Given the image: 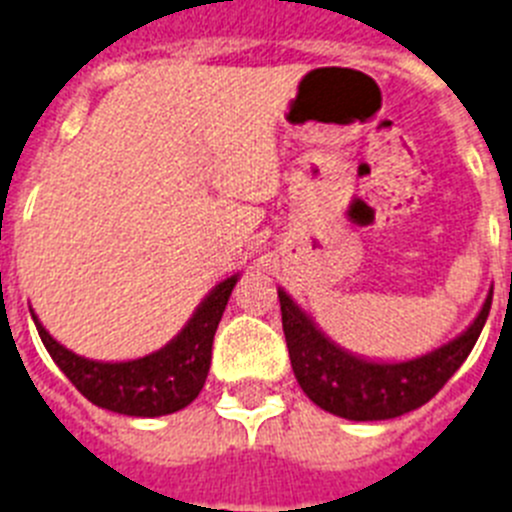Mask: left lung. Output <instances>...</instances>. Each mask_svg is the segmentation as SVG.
<instances>
[{
	"label": "left lung",
	"instance_id": "left-lung-1",
	"mask_svg": "<svg viewBox=\"0 0 512 512\" xmlns=\"http://www.w3.org/2000/svg\"><path fill=\"white\" fill-rule=\"evenodd\" d=\"M278 299L291 366L306 397L332 415L368 422L417 410L443 389L466 361L490 317L492 291L461 335L410 361H373L350 353L324 335L283 288H278Z\"/></svg>",
	"mask_w": 512,
	"mask_h": 512
}]
</instances>
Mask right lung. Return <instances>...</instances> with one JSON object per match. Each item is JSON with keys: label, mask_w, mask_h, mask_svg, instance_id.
Listing matches in <instances>:
<instances>
[{"label": "right lung", "mask_w": 512, "mask_h": 512, "mask_svg": "<svg viewBox=\"0 0 512 512\" xmlns=\"http://www.w3.org/2000/svg\"><path fill=\"white\" fill-rule=\"evenodd\" d=\"M237 281L239 273H234L216 283L164 348L133 361H92L77 355L48 335L33 309L30 314L53 363L92 404L128 417H162L188 407L201 394L211 368L213 335Z\"/></svg>", "instance_id": "add662e5"}]
</instances>
